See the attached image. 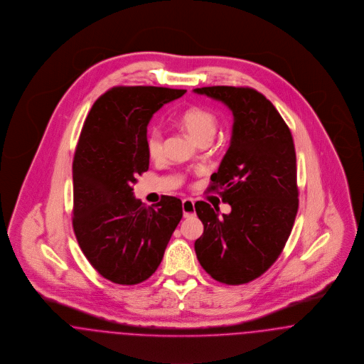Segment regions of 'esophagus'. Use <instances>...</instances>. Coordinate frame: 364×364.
<instances>
[{
    "label": "esophagus",
    "instance_id": "34e87169",
    "mask_svg": "<svg viewBox=\"0 0 364 364\" xmlns=\"http://www.w3.org/2000/svg\"><path fill=\"white\" fill-rule=\"evenodd\" d=\"M182 210H183V216L185 218L193 216L196 213V210H194V201L191 198H185L182 201Z\"/></svg>",
    "mask_w": 364,
    "mask_h": 364
}]
</instances>
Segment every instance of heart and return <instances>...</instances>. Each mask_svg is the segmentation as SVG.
Masks as SVG:
<instances>
[{"instance_id": "obj_1", "label": "heart", "mask_w": 364, "mask_h": 364, "mask_svg": "<svg viewBox=\"0 0 364 364\" xmlns=\"http://www.w3.org/2000/svg\"><path fill=\"white\" fill-rule=\"evenodd\" d=\"M179 124L197 144L210 142L218 130V116L208 108L191 107L179 116ZM164 151V139L159 129H152L146 136V152L152 160H159Z\"/></svg>"}]
</instances>
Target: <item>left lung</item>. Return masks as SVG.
I'll use <instances>...</instances> for the list:
<instances>
[{
	"instance_id": "8db88e82",
	"label": "left lung",
	"mask_w": 364,
	"mask_h": 364,
	"mask_svg": "<svg viewBox=\"0 0 364 364\" xmlns=\"http://www.w3.org/2000/svg\"><path fill=\"white\" fill-rule=\"evenodd\" d=\"M228 105L234 116L229 149L210 191H219L230 213L219 215L197 201L204 225L196 240L197 259L210 277L226 285L259 278L279 257L299 210L296 151L291 133L275 107L250 87L194 89Z\"/></svg>"
}]
</instances>
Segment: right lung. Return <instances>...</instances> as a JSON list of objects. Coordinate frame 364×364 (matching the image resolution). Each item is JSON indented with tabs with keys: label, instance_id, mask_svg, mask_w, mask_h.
Returning <instances> with one entry per match:
<instances>
[{
	"label": "right lung",
	"instance_id": "add662e5",
	"mask_svg": "<svg viewBox=\"0 0 364 364\" xmlns=\"http://www.w3.org/2000/svg\"><path fill=\"white\" fill-rule=\"evenodd\" d=\"M186 90L119 86L93 104L73 163L77 244L100 275L119 285L146 281L182 219V201L163 196L145 207L136 176L149 168L146 132L154 112Z\"/></svg>",
	"mask_w": 364,
	"mask_h": 364
}]
</instances>
